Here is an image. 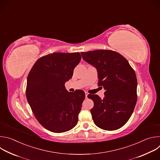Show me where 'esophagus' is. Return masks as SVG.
Wrapping results in <instances>:
<instances>
[{
  "label": "esophagus",
  "mask_w": 160,
  "mask_h": 160,
  "mask_svg": "<svg viewBox=\"0 0 160 160\" xmlns=\"http://www.w3.org/2000/svg\"><path fill=\"white\" fill-rule=\"evenodd\" d=\"M85 98H87V96H88V92H85Z\"/></svg>",
  "instance_id": "obj_1"
}]
</instances>
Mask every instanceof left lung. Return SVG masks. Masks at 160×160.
<instances>
[{
  "mask_svg": "<svg viewBox=\"0 0 160 160\" xmlns=\"http://www.w3.org/2000/svg\"><path fill=\"white\" fill-rule=\"evenodd\" d=\"M82 58L98 71V85L106 90L104 98L88 94L94 101L90 109L94 123L100 128L115 130L129 120L137 102L136 75L128 61L109 50L81 52Z\"/></svg>",
  "mask_w": 160,
  "mask_h": 160,
  "instance_id": "left-lung-1",
  "label": "left lung"
}]
</instances>
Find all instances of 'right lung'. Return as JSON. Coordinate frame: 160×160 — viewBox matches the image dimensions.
Listing matches in <instances>:
<instances>
[{"mask_svg": "<svg viewBox=\"0 0 160 160\" xmlns=\"http://www.w3.org/2000/svg\"><path fill=\"white\" fill-rule=\"evenodd\" d=\"M80 60L79 52L49 54L39 58L28 74L27 101L38 122L49 131L64 132L77 124L85 94L82 90L69 92L64 83Z\"/></svg>", "mask_w": 160, "mask_h": 160, "instance_id": "add662e5", "label": "right lung"}]
</instances>
